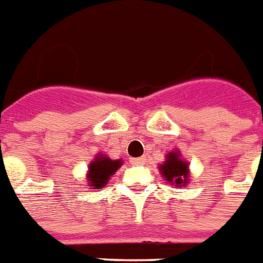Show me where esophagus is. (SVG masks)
<instances>
[{
    "label": "esophagus",
    "mask_w": 263,
    "mask_h": 263,
    "mask_svg": "<svg viewBox=\"0 0 263 263\" xmlns=\"http://www.w3.org/2000/svg\"><path fill=\"white\" fill-rule=\"evenodd\" d=\"M130 162H132L133 165H141V164H145V162H146V158H145V157L130 158Z\"/></svg>",
    "instance_id": "34e87169"
}]
</instances>
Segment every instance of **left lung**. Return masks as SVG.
<instances>
[{
    "instance_id": "obj_1",
    "label": "left lung",
    "mask_w": 263,
    "mask_h": 263,
    "mask_svg": "<svg viewBox=\"0 0 263 263\" xmlns=\"http://www.w3.org/2000/svg\"><path fill=\"white\" fill-rule=\"evenodd\" d=\"M162 176L169 183L176 185H185L188 183V164L179 158L177 152H171L166 161L160 165Z\"/></svg>"
}]
</instances>
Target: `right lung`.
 <instances>
[{"label":"right lung","mask_w":263,"mask_h":263,"mask_svg":"<svg viewBox=\"0 0 263 263\" xmlns=\"http://www.w3.org/2000/svg\"><path fill=\"white\" fill-rule=\"evenodd\" d=\"M121 164H122L121 160L112 161L108 157L95 158V161L91 162L90 168H88V186H92L91 190H98V188L106 185L110 176L116 172L121 166Z\"/></svg>","instance_id":"add662e5"}]
</instances>
